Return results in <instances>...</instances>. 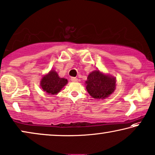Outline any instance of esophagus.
<instances>
[{
	"instance_id": "obj_1",
	"label": "esophagus",
	"mask_w": 155,
	"mask_h": 155,
	"mask_svg": "<svg viewBox=\"0 0 155 155\" xmlns=\"http://www.w3.org/2000/svg\"><path fill=\"white\" fill-rule=\"evenodd\" d=\"M71 81H73V82H77L78 81V78L77 77H71Z\"/></svg>"
}]
</instances>
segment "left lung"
<instances>
[{
  "instance_id": "left-lung-1",
  "label": "left lung",
  "mask_w": 155,
  "mask_h": 155,
  "mask_svg": "<svg viewBox=\"0 0 155 155\" xmlns=\"http://www.w3.org/2000/svg\"><path fill=\"white\" fill-rule=\"evenodd\" d=\"M86 90L95 99H104L113 93L116 88V78L95 70L89 74L86 81Z\"/></svg>"
}]
</instances>
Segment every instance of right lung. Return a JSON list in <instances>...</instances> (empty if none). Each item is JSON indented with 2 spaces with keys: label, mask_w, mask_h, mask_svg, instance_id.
I'll list each match as a JSON object with an SVG mask.
<instances>
[{
  "label": "right lung",
  "mask_w": 155,
  "mask_h": 155,
  "mask_svg": "<svg viewBox=\"0 0 155 155\" xmlns=\"http://www.w3.org/2000/svg\"><path fill=\"white\" fill-rule=\"evenodd\" d=\"M68 81L64 78H60L55 70H51L42 78L41 86L45 93L50 95H56L67 84Z\"/></svg>",
  "instance_id": "add662e5"
}]
</instances>
